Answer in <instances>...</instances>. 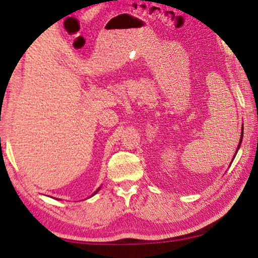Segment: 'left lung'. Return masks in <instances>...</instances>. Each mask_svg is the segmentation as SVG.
I'll use <instances>...</instances> for the list:
<instances>
[{"label":"left lung","instance_id":"8db88e82","mask_svg":"<svg viewBox=\"0 0 258 258\" xmlns=\"http://www.w3.org/2000/svg\"><path fill=\"white\" fill-rule=\"evenodd\" d=\"M242 134H243V128H242V133H241V139H240V142H239L238 149H239V147H240V145H241V141H242ZM235 152H238V150H237V151H235ZM235 155H237V154H235ZM235 155H234V156H235Z\"/></svg>","mask_w":258,"mask_h":258}]
</instances>
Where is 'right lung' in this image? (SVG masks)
<instances>
[{"instance_id":"add662e5","label":"right lung","mask_w":258,"mask_h":258,"mask_svg":"<svg viewBox=\"0 0 258 258\" xmlns=\"http://www.w3.org/2000/svg\"><path fill=\"white\" fill-rule=\"evenodd\" d=\"M99 189H100V187H99ZM99 189H98V190H97V191H95V192H94V194H93V195H95V194H97V192H98V191H99ZM93 195H92V196H93Z\"/></svg>"}]
</instances>
